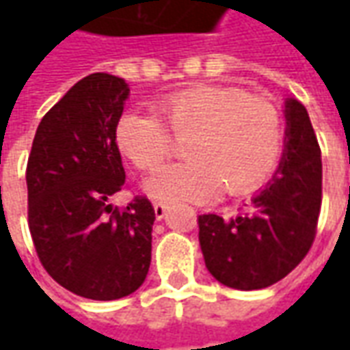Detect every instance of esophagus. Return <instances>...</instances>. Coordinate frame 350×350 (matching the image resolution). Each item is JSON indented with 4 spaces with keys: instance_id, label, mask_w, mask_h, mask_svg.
I'll return each mask as SVG.
<instances>
[{
    "instance_id": "34e87169",
    "label": "esophagus",
    "mask_w": 350,
    "mask_h": 350,
    "mask_svg": "<svg viewBox=\"0 0 350 350\" xmlns=\"http://www.w3.org/2000/svg\"><path fill=\"white\" fill-rule=\"evenodd\" d=\"M153 210H155V217H157V219H163V217L167 215L168 206L165 204V202H155V204H153Z\"/></svg>"
}]
</instances>
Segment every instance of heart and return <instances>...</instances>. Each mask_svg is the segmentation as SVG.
Instances as JSON below:
<instances>
[{"label":"heart","instance_id":"heart-1","mask_svg":"<svg viewBox=\"0 0 350 350\" xmlns=\"http://www.w3.org/2000/svg\"><path fill=\"white\" fill-rule=\"evenodd\" d=\"M161 118L127 112L116 129L118 146L144 172L161 167L187 140L185 163L161 168L146 191L163 202H208L240 197L266 182L283 148V114L264 95L236 88L178 93L161 103Z\"/></svg>","mask_w":350,"mask_h":350}]
</instances>
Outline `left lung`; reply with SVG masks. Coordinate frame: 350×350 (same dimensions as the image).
<instances>
[{
  "instance_id": "8db88e82",
  "label": "left lung",
  "mask_w": 350,
  "mask_h": 350,
  "mask_svg": "<svg viewBox=\"0 0 350 350\" xmlns=\"http://www.w3.org/2000/svg\"><path fill=\"white\" fill-rule=\"evenodd\" d=\"M285 153L266 187L236 217L198 215L206 268L223 285L257 291L298 266L315 242L323 200V163L306 107L286 100Z\"/></svg>"
}]
</instances>
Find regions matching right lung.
<instances>
[{
  "mask_svg": "<svg viewBox=\"0 0 350 350\" xmlns=\"http://www.w3.org/2000/svg\"><path fill=\"white\" fill-rule=\"evenodd\" d=\"M125 80L93 72L57 100L35 133L26 168L27 225L49 275L90 300H118L144 283L155 210L144 195L110 204L125 187L116 144Z\"/></svg>",
  "mask_w": 350,
  "mask_h": 350,
  "instance_id": "right-lung-1",
  "label": "right lung"
}]
</instances>
